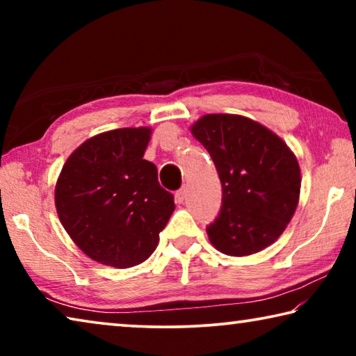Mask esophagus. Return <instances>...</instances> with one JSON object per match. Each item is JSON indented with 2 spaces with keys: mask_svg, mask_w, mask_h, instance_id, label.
Instances as JSON below:
<instances>
[{
  "mask_svg": "<svg viewBox=\"0 0 356 356\" xmlns=\"http://www.w3.org/2000/svg\"><path fill=\"white\" fill-rule=\"evenodd\" d=\"M185 197H186V188L184 186V188H180V190L176 193V201H177L179 204H182V202L185 201Z\"/></svg>",
  "mask_w": 356,
  "mask_h": 356,
  "instance_id": "34e87169",
  "label": "esophagus"
}]
</instances>
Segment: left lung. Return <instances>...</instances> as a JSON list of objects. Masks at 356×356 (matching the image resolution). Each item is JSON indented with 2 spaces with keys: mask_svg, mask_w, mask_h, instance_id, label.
Listing matches in <instances>:
<instances>
[{
  "mask_svg": "<svg viewBox=\"0 0 356 356\" xmlns=\"http://www.w3.org/2000/svg\"><path fill=\"white\" fill-rule=\"evenodd\" d=\"M212 156L222 186L218 218L207 227L222 254L250 256L284 232L297 210V156L272 130L238 114H206L190 127Z\"/></svg>",
  "mask_w": 356,
  "mask_h": 356,
  "instance_id": "left-lung-1",
  "label": "left lung"
}]
</instances>
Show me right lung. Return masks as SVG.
<instances>
[{
    "instance_id": "add662e5",
    "label": "right lung",
    "mask_w": 356,
    "mask_h": 356,
    "mask_svg": "<svg viewBox=\"0 0 356 356\" xmlns=\"http://www.w3.org/2000/svg\"><path fill=\"white\" fill-rule=\"evenodd\" d=\"M152 129H116L76 147L55 188L59 221L92 261L116 268L141 264L159 245L174 196L144 160Z\"/></svg>"
}]
</instances>
